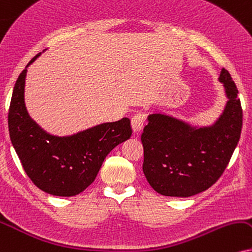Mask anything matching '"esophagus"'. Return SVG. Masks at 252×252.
Returning <instances> with one entry per match:
<instances>
[{
  "instance_id": "esophagus-1",
  "label": "esophagus",
  "mask_w": 252,
  "mask_h": 252,
  "mask_svg": "<svg viewBox=\"0 0 252 252\" xmlns=\"http://www.w3.org/2000/svg\"><path fill=\"white\" fill-rule=\"evenodd\" d=\"M145 123V114L139 112V113H135L134 116L132 117L131 120V125H132V129L134 133H138L141 131L142 126H144Z\"/></svg>"
}]
</instances>
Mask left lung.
Returning <instances> with one entry per match:
<instances>
[{
  "label": "left lung",
  "instance_id": "1",
  "mask_svg": "<svg viewBox=\"0 0 252 252\" xmlns=\"http://www.w3.org/2000/svg\"><path fill=\"white\" fill-rule=\"evenodd\" d=\"M219 80L228 98L210 126H191L178 118L153 113L141 134L142 170L155 191L189 197L212 187L228 166L242 131L241 100L230 73L223 67Z\"/></svg>",
  "mask_w": 252,
  "mask_h": 252
}]
</instances>
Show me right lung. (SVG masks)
Here are the masks:
<instances>
[{"label": "right lung", "mask_w": 252, "mask_h": 252, "mask_svg": "<svg viewBox=\"0 0 252 252\" xmlns=\"http://www.w3.org/2000/svg\"><path fill=\"white\" fill-rule=\"evenodd\" d=\"M12 91L8 114L11 144L27 175L40 190L55 196H74L94 181L107 154L131 138L128 118L104 123L72 135L57 136L40 127L28 113L24 102L27 69Z\"/></svg>", "instance_id": "obj_1"}]
</instances>
